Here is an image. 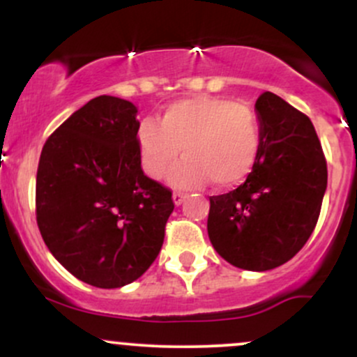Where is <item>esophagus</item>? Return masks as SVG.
<instances>
[{
  "label": "esophagus",
  "mask_w": 357,
  "mask_h": 357,
  "mask_svg": "<svg viewBox=\"0 0 357 357\" xmlns=\"http://www.w3.org/2000/svg\"><path fill=\"white\" fill-rule=\"evenodd\" d=\"M184 199H186V195H184V192H179V191H176L174 195H173V202H174V204L176 206H179V204H181Z\"/></svg>",
  "instance_id": "obj_1"
}]
</instances>
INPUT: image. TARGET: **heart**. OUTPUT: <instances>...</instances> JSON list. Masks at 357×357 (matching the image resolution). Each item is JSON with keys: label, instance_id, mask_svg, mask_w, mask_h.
<instances>
[{"label": "heart", "instance_id": "heart-1", "mask_svg": "<svg viewBox=\"0 0 357 357\" xmlns=\"http://www.w3.org/2000/svg\"><path fill=\"white\" fill-rule=\"evenodd\" d=\"M142 167L161 179L169 167L186 158L169 174L176 188H198L213 181L231 188L247 179L260 153V124L248 105L216 96H196L173 102L158 122L137 127Z\"/></svg>", "mask_w": 357, "mask_h": 357}]
</instances>
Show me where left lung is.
Masks as SVG:
<instances>
[{
	"label": "left lung",
	"instance_id": "8db88e82",
	"mask_svg": "<svg viewBox=\"0 0 357 357\" xmlns=\"http://www.w3.org/2000/svg\"><path fill=\"white\" fill-rule=\"evenodd\" d=\"M260 153L247 181L210 196L208 235L228 264L265 272L296 257L312 235L327 162L310 119L272 92L257 99Z\"/></svg>",
	"mask_w": 357,
	"mask_h": 357
}]
</instances>
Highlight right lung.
Masks as SVG:
<instances>
[{"label":"right lung","instance_id":"obj_1","mask_svg":"<svg viewBox=\"0 0 357 357\" xmlns=\"http://www.w3.org/2000/svg\"><path fill=\"white\" fill-rule=\"evenodd\" d=\"M136 105L89 100L45 142L36 171V223L73 277L119 289L153 265L173 192L147 178L137 149Z\"/></svg>","mask_w":357,"mask_h":357}]
</instances>
